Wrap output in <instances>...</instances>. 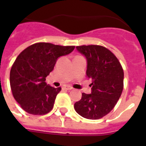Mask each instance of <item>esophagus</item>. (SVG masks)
Returning a JSON list of instances; mask_svg holds the SVG:
<instances>
[{
  "label": "esophagus",
  "instance_id": "34e87169",
  "mask_svg": "<svg viewBox=\"0 0 146 146\" xmlns=\"http://www.w3.org/2000/svg\"><path fill=\"white\" fill-rule=\"evenodd\" d=\"M64 89H65V90H66V91H69V90H72V87H71V86H64Z\"/></svg>",
  "mask_w": 146,
  "mask_h": 146
}]
</instances>
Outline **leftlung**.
I'll return each mask as SVG.
<instances>
[{
	"instance_id": "left-lung-1",
	"label": "left lung",
	"mask_w": 146,
	"mask_h": 146,
	"mask_svg": "<svg viewBox=\"0 0 146 146\" xmlns=\"http://www.w3.org/2000/svg\"><path fill=\"white\" fill-rule=\"evenodd\" d=\"M77 51L87 60V77L92 80L91 94H82L74 110L87 119L105 116L115 106L123 89V70L116 56L100 45H82Z\"/></svg>"
}]
</instances>
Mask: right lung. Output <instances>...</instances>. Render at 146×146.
I'll return each mask as SVG.
<instances>
[{"instance_id": "obj_1", "label": "right lung", "mask_w": 146, "mask_h": 146, "mask_svg": "<svg viewBox=\"0 0 146 146\" xmlns=\"http://www.w3.org/2000/svg\"><path fill=\"white\" fill-rule=\"evenodd\" d=\"M74 47L38 42L18 55L10 71V86L13 96L25 112L45 115L52 110L61 88L47 85L46 77L57 59L72 52Z\"/></svg>"}]
</instances>
